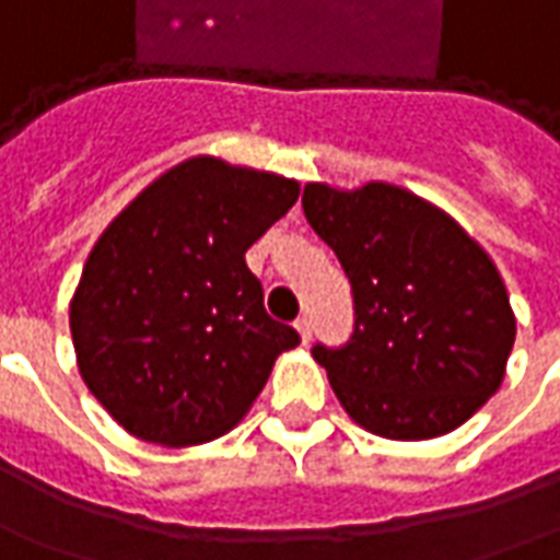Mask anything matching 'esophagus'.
Wrapping results in <instances>:
<instances>
[{
    "label": "esophagus",
    "mask_w": 560,
    "mask_h": 560,
    "mask_svg": "<svg viewBox=\"0 0 560 560\" xmlns=\"http://www.w3.org/2000/svg\"><path fill=\"white\" fill-rule=\"evenodd\" d=\"M293 327H296V334H300V342H303V346H308V339H312V320L300 318L296 324H293Z\"/></svg>",
    "instance_id": "34e87169"
}]
</instances>
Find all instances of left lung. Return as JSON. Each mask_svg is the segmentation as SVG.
I'll use <instances>...</instances> for the list:
<instances>
[{"instance_id":"1","label":"left lung","mask_w":560,"mask_h":560,"mask_svg":"<svg viewBox=\"0 0 560 560\" xmlns=\"http://www.w3.org/2000/svg\"><path fill=\"white\" fill-rule=\"evenodd\" d=\"M303 212L346 269L354 334L315 346L336 400L385 440L460 428L506 375L515 312L494 260L455 218L388 182H308Z\"/></svg>"}]
</instances>
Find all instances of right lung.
Returning a JSON list of instances; mask_svg holds the SVG:
<instances>
[{
    "mask_svg": "<svg viewBox=\"0 0 560 560\" xmlns=\"http://www.w3.org/2000/svg\"><path fill=\"white\" fill-rule=\"evenodd\" d=\"M300 182L197 154L158 175L90 248L69 303L78 373L120 428L185 448L224 436L300 336L264 308L245 252Z\"/></svg>",
    "mask_w": 560,
    "mask_h": 560,
    "instance_id": "add662e5",
    "label": "right lung"
}]
</instances>
